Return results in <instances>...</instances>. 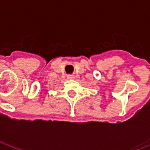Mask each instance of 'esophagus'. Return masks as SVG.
<instances>
[{
  "mask_svg": "<svg viewBox=\"0 0 150 150\" xmlns=\"http://www.w3.org/2000/svg\"><path fill=\"white\" fill-rule=\"evenodd\" d=\"M67 79H75V76H74V75H67Z\"/></svg>",
  "mask_w": 150,
  "mask_h": 150,
  "instance_id": "1",
  "label": "esophagus"
}]
</instances>
